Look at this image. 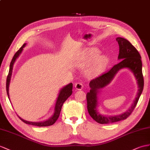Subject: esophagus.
<instances>
[{"label":"esophagus","instance_id":"esophagus-1","mask_svg":"<svg viewBox=\"0 0 150 150\" xmlns=\"http://www.w3.org/2000/svg\"><path fill=\"white\" fill-rule=\"evenodd\" d=\"M75 89H77L79 91L82 90L83 87V85L82 82H76L75 84Z\"/></svg>","mask_w":150,"mask_h":150}]
</instances>
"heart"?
Here are the masks:
<instances>
[{
	"label": "heart",
	"mask_w": 150,
	"mask_h": 150,
	"mask_svg": "<svg viewBox=\"0 0 150 150\" xmlns=\"http://www.w3.org/2000/svg\"><path fill=\"white\" fill-rule=\"evenodd\" d=\"M99 54V51L97 49H87L79 57L76 61V64L80 67H86L94 60L87 74L89 76H94L100 74L105 70L108 64V57L104 54L98 57Z\"/></svg>",
	"instance_id": "heart-1"
}]
</instances>
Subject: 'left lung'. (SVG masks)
I'll use <instances>...</instances> for the list:
<instances>
[{
  "label": "left lung",
  "instance_id": "left-lung-1",
  "mask_svg": "<svg viewBox=\"0 0 150 150\" xmlns=\"http://www.w3.org/2000/svg\"><path fill=\"white\" fill-rule=\"evenodd\" d=\"M116 40L118 42L119 45V54L118 58V59H120L121 61L114 65L109 70L92 80L89 83V86L91 87L90 92L87 93L86 98L88 112L90 116L96 122L101 124H110V123L118 122L125 120L129 117L135 108L144 87V79L143 72H142V62L140 54L131 43L125 38L117 37ZM125 67L129 68L132 70L137 80L138 91L135 100L131 108L124 114L116 116L109 117L100 114L97 110V95L98 90L109 84L120 69Z\"/></svg>",
  "mask_w": 150,
  "mask_h": 150
}]
</instances>
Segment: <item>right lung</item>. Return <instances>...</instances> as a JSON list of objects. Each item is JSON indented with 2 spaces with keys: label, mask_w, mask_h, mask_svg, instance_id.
Listing matches in <instances>:
<instances>
[{
  "label": "right lung",
  "mask_w": 150,
  "mask_h": 150,
  "mask_svg": "<svg viewBox=\"0 0 150 150\" xmlns=\"http://www.w3.org/2000/svg\"><path fill=\"white\" fill-rule=\"evenodd\" d=\"M25 45H26V44H24L22 45V47H21L20 49H19L16 53H15V54L14 55L13 59H12V61H11V62L10 63L9 74H8V75H7V80H6V91H7V96H8L9 99V87L10 80H11V75H12V72H13V65H14L15 61H16V59L18 58V57L20 56L21 52H22L23 49ZM72 89H73V83H70L68 84L67 86L63 87L62 89L60 90L58 97H57L54 112V114L50 118H49L47 120H46L45 122H28L26 120H25L18 115V117L26 124H30V125H35V126H38V127H46V126H50V125H53L56 122V121L57 120V118H58L59 117V114H60L61 108H62L63 103L71 95Z\"/></svg>",
  "instance_id": "right-lung-1"
}]
</instances>
